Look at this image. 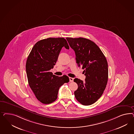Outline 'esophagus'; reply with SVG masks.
Masks as SVG:
<instances>
[{"instance_id":"1","label":"esophagus","mask_w":134,"mask_h":134,"mask_svg":"<svg viewBox=\"0 0 134 134\" xmlns=\"http://www.w3.org/2000/svg\"><path fill=\"white\" fill-rule=\"evenodd\" d=\"M69 80L70 82H73L74 81V78L73 77H69Z\"/></svg>"}]
</instances>
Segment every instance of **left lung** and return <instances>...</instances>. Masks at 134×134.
I'll return each instance as SVG.
<instances>
[{
  "mask_svg": "<svg viewBox=\"0 0 134 134\" xmlns=\"http://www.w3.org/2000/svg\"><path fill=\"white\" fill-rule=\"evenodd\" d=\"M76 54L79 67L84 69L85 81L76 78L78 88L75 96L83 105H92L101 97L108 80V65L101 50L93 42L83 38H66Z\"/></svg>",
  "mask_w": 134,
  "mask_h": 134,
  "instance_id": "1",
  "label": "left lung"
}]
</instances>
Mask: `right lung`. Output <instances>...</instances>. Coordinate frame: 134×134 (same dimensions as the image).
Here are the masks:
<instances>
[{"label": "right lung", "mask_w": 134, "mask_h": 134, "mask_svg": "<svg viewBox=\"0 0 134 134\" xmlns=\"http://www.w3.org/2000/svg\"><path fill=\"white\" fill-rule=\"evenodd\" d=\"M69 49L64 38H49L34 45L27 57L26 72L29 85L37 99L49 104L57 98L61 85L69 81L66 75L58 77L49 71L53 68L62 47Z\"/></svg>", "instance_id": "add662e5"}]
</instances>
